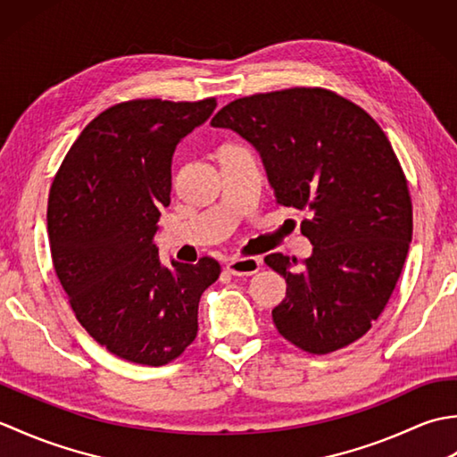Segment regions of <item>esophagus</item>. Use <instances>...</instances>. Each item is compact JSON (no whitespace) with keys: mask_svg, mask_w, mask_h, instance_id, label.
Instances as JSON below:
<instances>
[{"mask_svg":"<svg viewBox=\"0 0 457 457\" xmlns=\"http://www.w3.org/2000/svg\"><path fill=\"white\" fill-rule=\"evenodd\" d=\"M261 269V261L257 257H234L226 263V270L236 277L255 275Z\"/></svg>","mask_w":457,"mask_h":457,"instance_id":"34e87169","label":"esophagus"}]
</instances>
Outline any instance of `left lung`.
I'll list each match as a JSON object with an SVG mask.
<instances>
[{
	"label": "left lung",
	"mask_w": 457,
	"mask_h": 457,
	"mask_svg": "<svg viewBox=\"0 0 457 457\" xmlns=\"http://www.w3.org/2000/svg\"><path fill=\"white\" fill-rule=\"evenodd\" d=\"M213 128L241 135L261 154L277 204L306 212L312 255L270 253L287 280L273 310L278 334L324 355L365 336L401 277L412 239V202L385 131L365 110L324 88L239 98Z\"/></svg>",
	"instance_id": "8db88e82"
}]
</instances>
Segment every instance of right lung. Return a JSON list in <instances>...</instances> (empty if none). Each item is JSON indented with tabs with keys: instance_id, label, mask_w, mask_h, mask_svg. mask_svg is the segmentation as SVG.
Listing matches in <instances>:
<instances>
[{
	"instance_id": "1",
	"label": "right lung",
	"mask_w": 457,
	"mask_h": 457,
	"mask_svg": "<svg viewBox=\"0 0 457 457\" xmlns=\"http://www.w3.org/2000/svg\"><path fill=\"white\" fill-rule=\"evenodd\" d=\"M216 98L131 100L86 125L48 194L54 273L76 320L125 361L167 365L198 334V303L220 263L170 261L153 244L170 204V162L182 137L206 121Z\"/></svg>"
}]
</instances>
